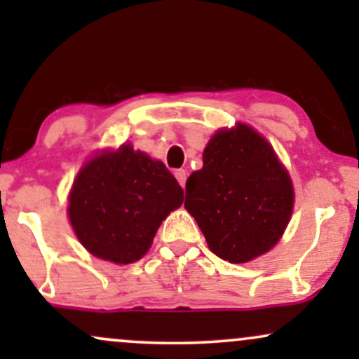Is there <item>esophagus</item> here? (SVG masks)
<instances>
[{
  "mask_svg": "<svg viewBox=\"0 0 359 359\" xmlns=\"http://www.w3.org/2000/svg\"><path fill=\"white\" fill-rule=\"evenodd\" d=\"M175 179L177 180H179V184L180 185H182V187H184V185H185V180H187V172H185L184 170V168H179V170H175Z\"/></svg>",
  "mask_w": 359,
  "mask_h": 359,
  "instance_id": "esophagus-1",
  "label": "esophagus"
}]
</instances>
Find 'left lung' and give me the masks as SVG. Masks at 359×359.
Listing matches in <instances>:
<instances>
[{"label":"left lung","instance_id":"1","mask_svg":"<svg viewBox=\"0 0 359 359\" xmlns=\"http://www.w3.org/2000/svg\"><path fill=\"white\" fill-rule=\"evenodd\" d=\"M203 162L187 179L184 205L209 250L245 263L273 248L290 219L294 189L270 143L238 125L214 135Z\"/></svg>","mask_w":359,"mask_h":359}]
</instances>
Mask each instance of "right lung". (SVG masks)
<instances>
[{
    "mask_svg": "<svg viewBox=\"0 0 359 359\" xmlns=\"http://www.w3.org/2000/svg\"><path fill=\"white\" fill-rule=\"evenodd\" d=\"M184 191L158 160L130 145L82 167L69 197V217L82 245L113 263L137 262Z\"/></svg>",
    "mask_w": 359,
    "mask_h": 359,
    "instance_id": "right-lung-1",
    "label": "right lung"
}]
</instances>
